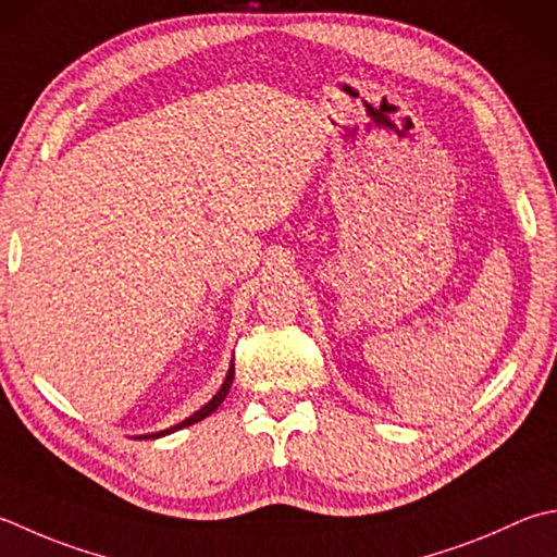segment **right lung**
<instances>
[{
	"label": "right lung",
	"instance_id": "right-lung-1",
	"mask_svg": "<svg viewBox=\"0 0 557 557\" xmlns=\"http://www.w3.org/2000/svg\"><path fill=\"white\" fill-rule=\"evenodd\" d=\"M232 384H234V359H232V364H228V372H226V379H224L222 388L216 391L214 398H212L210 403H205V406H202L198 412H193L190 418H185L183 422L173 424V428H169V430H161V432H151V434H141V437H137V440H159V437H163V434H171V432H176V430L190 428V424H195V422L205 420L207 416H212V412L222 406V400L226 398V394H228V388H232Z\"/></svg>",
	"mask_w": 557,
	"mask_h": 557
}]
</instances>
